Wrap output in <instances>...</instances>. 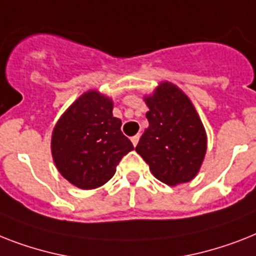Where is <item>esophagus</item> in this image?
I'll list each match as a JSON object with an SVG mask.
<instances>
[{
	"label": "esophagus",
	"instance_id": "1",
	"mask_svg": "<svg viewBox=\"0 0 256 256\" xmlns=\"http://www.w3.org/2000/svg\"><path fill=\"white\" fill-rule=\"evenodd\" d=\"M139 138H140V135H139V134H136V135H134V136H132V144H134V146H136V144H138Z\"/></svg>",
	"mask_w": 256,
	"mask_h": 256
}]
</instances>
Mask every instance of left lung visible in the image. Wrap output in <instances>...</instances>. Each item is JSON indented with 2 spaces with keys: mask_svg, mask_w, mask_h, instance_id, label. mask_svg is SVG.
I'll return each instance as SVG.
<instances>
[{
  "mask_svg": "<svg viewBox=\"0 0 256 256\" xmlns=\"http://www.w3.org/2000/svg\"><path fill=\"white\" fill-rule=\"evenodd\" d=\"M148 128L135 151L148 164L158 180L170 186L196 178L208 148L201 118L188 96L170 81L159 82L143 97Z\"/></svg>",
  "mask_w": 256,
  "mask_h": 256,
  "instance_id": "obj_1",
  "label": "left lung"
}]
</instances>
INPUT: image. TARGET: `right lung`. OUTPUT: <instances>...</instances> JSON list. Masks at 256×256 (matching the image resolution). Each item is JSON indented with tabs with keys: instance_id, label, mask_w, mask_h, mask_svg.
I'll return each instance as SVG.
<instances>
[{
	"instance_id": "1",
	"label": "right lung",
	"mask_w": 256,
	"mask_h": 256,
	"mask_svg": "<svg viewBox=\"0 0 256 256\" xmlns=\"http://www.w3.org/2000/svg\"><path fill=\"white\" fill-rule=\"evenodd\" d=\"M113 117V100L89 89L58 120L51 154L58 171L80 189H96L113 178L122 158L134 150Z\"/></svg>"
}]
</instances>
